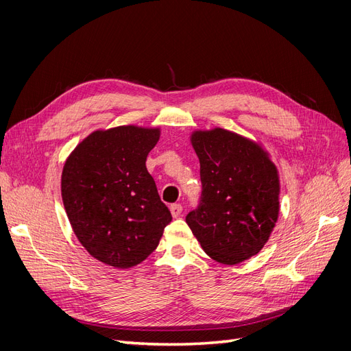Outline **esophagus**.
Listing matches in <instances>:
<instances>
[{"label": "esophagus", "mask_w": 351, "mask_h": 351, "mask_svg": "<svg viewBox=\"0 0 351 351\" xmlns=\"http://www.w3.org/2000/svg\"><path fill=\"white\" fill-rule=\"evenodd\" d=\"M169 210H171V215H173L174 218H178V217H180V214H182L183 206L180 205V204H174V205L169 206Z\"/></svg>", "instance_id": "1"}]
</instances>
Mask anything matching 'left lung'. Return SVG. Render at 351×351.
Instances as JSON below:
<instances>
[{"label": "left lung", "instance_id": "left-lung-1", "mask_svg": "<svg viewBox=\"0 0 351 351\" xmlns=\"http://www.w3.org/2000/svg\"><path fill=\"white\" fill-rule=\"evenodd\" d=\"M202 195L187 226L214 261L236 265L268 241L280 212L277 168L262 147L236 133L195 132Z\"/></svg>", "mask_w": 351, "mask_h": 351}]
</instances>
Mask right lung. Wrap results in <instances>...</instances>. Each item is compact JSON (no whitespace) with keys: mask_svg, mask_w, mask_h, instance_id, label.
Instances as JSON below:
<instances>
[{"mask_svg":"<svg viewBox=\"0 0 351 351\" xmlns=\"http://www.w3.org/2000/svg\"><path fill=\"white\" fill-rule=\"evenodd\" d=\"M158 141L159 129L97 130L62 168L61 196L74 234L95 259L114 268L145 261L173 219L146 169Z\"/></svg>","mask_w":351,"mask_h":351,"instance_id":"1","label":"right lung"}]
</instances>
